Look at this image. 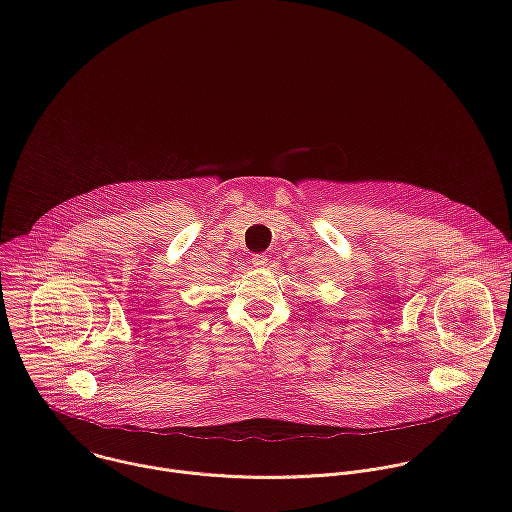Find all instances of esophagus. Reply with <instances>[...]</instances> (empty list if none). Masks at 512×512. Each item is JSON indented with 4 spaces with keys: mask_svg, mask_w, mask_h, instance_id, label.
<instances>
[{
    "mask_svg": "<svg viewBox=\"0 0 512 512\" xmlns=\"http://www.w3.org/2000/svg\"><path fill=\"white\" fill-rule=\"evenodd\" d=\"M251 263H253L255 267H265V265H267V255H263V253H261V255H253V257H251Z\"/></svg>",
    "mask_w": 512,
    "mask_h": 512,
    "instance_id": "esophagus-1",
    "label": "esophagus"
}]
</instances>
